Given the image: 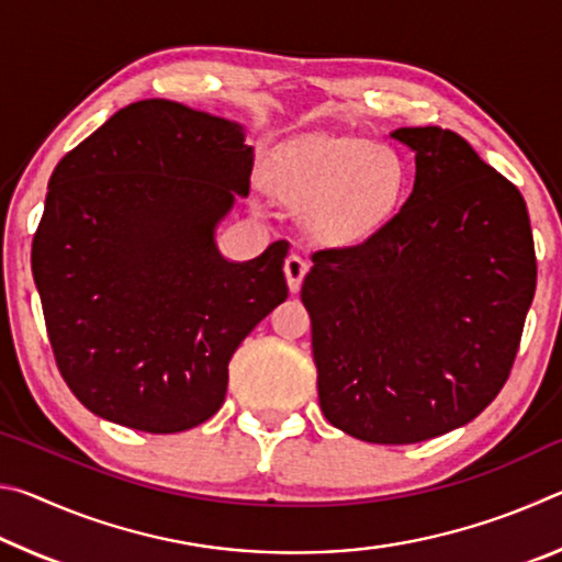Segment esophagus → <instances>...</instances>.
Masks as SVG:
<instances>
[{
  "instance_id": "esophagus-1",
  "label": "esophagus",
  "mask_w": 562,
  "mask_h": 562,
  "mask_svg": "<svg viewBox=\"0 0 562 562\" xmlns=\"http://www.w3.org/2000/svg\"><path fill=\"white\" fill-rule=\"evenodd\" d=\"M307 270H310V265H307V260L302 258V255H290V258L284 260V278H288L290 292H300L302 280H304V274H307Z\"/></svg>"
}]
</instances>
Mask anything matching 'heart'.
<instances>
[{
  "instance_id": "heart-1",
  "label": "heart",
  "mask_w": 562,
  "mask_h": 562,
  "mask_svg": "<svg viewBox=\"0 0 562 562\" xmlns=\"http://www.w3.org/2000/svg\"><path fill=\"white\" fill-rule=\"evenodd\" d=\"M406 186L396 150L361 138H315L282 160L278 190L315 231L335 243H357L382 225Z\"/></svg>"
}]
</instances>
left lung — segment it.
I'll return each instance as SVG.
<instances>
[{
  "label": "left lung",
  "mask_w": 562,
  "mask_h": 562,
  "mask_svg": "<svg viewBox=\"0 0 562 562\" xmlns=\"http://www.w3.org/2000/svg\"><path fill=\"white\" fill-rule=\"evenodd\" d=\"M392 136L416 154L402 211L364 243L312 255L319 406L369 443H418L469 424L506 384L536 294L520 190L439 126Z\"/></svg>",
  "instance_id": "obj_1"
}]
</instances>
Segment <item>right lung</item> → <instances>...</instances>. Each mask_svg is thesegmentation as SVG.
Here are the masks:
<instances>
[{
	"instance_id": "obj_1",
	"label": "right lung",
	"mask_w": 562,
	"mask_h": 562,
	"mask_svg": "<svg viewBox=\"0 0 562 562\" xmlns=\"http://www.w3.org/2000/svg\"><path fill=\"white\" fill-rule=\"evenodd\" d=\"M243 126L146 99L54 168L32 243L56 367L101 418L176 434L225 402L227 364L288 300V243L227 262L215 227L247 195Z\"/></svg>"
}]
</instances>
